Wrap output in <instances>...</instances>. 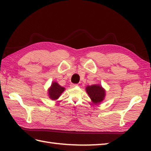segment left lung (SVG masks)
I'll list each match as a JSON object with an SVG mask.
<instances>
[{
    "mask_svg": "<svg viewBox=\"0 0 151 151\" xmlns=\"http://www.w3.org/2000/svg\"><path fill=\"white\" fill-rule=\"evenodd\" d=\"M65 91V88L61 86L57 82L53 81L51 86L48 88V96L52 101H56Z\"/></svg>",
    "mask_w": 151,
    "mask_h": 151,
    "instance_id": "obj_1",
    "label": "left lung"
}]
</instances>
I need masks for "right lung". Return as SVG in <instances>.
I'll return each instance as SVG.
<instances>
[{
    "mask_svg": "<svg viewBox=\"0 0 151 151\" xmlns=\"http://www.w3.org/2000/svg\"><path fill=\"white\" fill-rule=\"evenodd\" d=\"M86 91L94 104L100 103L105 98L106 91L99 84L87 86Z\"/></svg>",
    "mask_w": 151,
    "mask_h": 151,
    "instance_id": "obj_1",
    "label": "right lung"
}]
</instances>
